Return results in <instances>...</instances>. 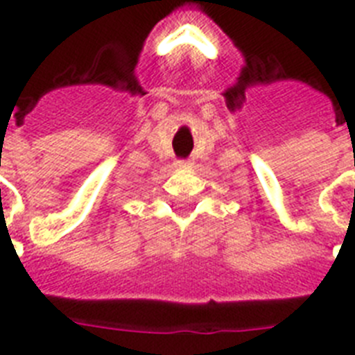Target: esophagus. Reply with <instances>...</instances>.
<instances>
[{
  "label": "esophagus",
  "instance_id": "34e87169",
  "mask_svg": "<svg viewBox=\"0 0 355 355\" xmlns=\"http://www.w3.org/2000/svg\"><path fill=\"white\" fill-rule=\"evenodd\" d=\"M178 165H180V167H190L191 162L190 160H180L178 162Z\"/></svg>",
  "mask_w": 355,
  "mask_h": 355
}]
</instances>
